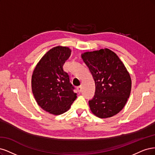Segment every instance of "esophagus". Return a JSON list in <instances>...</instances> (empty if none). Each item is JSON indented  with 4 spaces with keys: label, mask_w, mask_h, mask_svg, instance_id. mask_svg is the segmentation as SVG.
Segmentation results:
<instances>
[{
    "label": "esophagus",
    "mask_w": 155,
    "mask_h": 155,
    "mask_svg": "<svg viewBox=\"0 0 155 155\" xmlns=\"http://www.w3.org/2000/svg\"><path fill=\"white\" fill-rule=\"evenodd\" d=\"M82 86H80L77 87V90H78V91L79 93H80V92H81V91H82Z\"/></svg>",
    "instance_id": "1"
}]
</instances>
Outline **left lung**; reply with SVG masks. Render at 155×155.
<instances>
[{
	"mask_svg": "<svg viewBox=\"0 0 155 155\" xmlns=\"http://www.w3.org/2000/svg\"><path fill=\"white\" fill-rule=\"evenodd\" d=\"M95 83L93 98L89 101L91 112L101 118L111 117L126 105L131 79L116 53L107 48L82 54Z\"/></svg>",
	"mask_w": 155,
	"mask_h": 155,
	"instance_id": "8db88e82",
	"label": "left lung"
}]
</instances>
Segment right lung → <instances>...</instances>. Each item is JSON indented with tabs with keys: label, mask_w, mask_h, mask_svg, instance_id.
Instances as JSON below:
<instances>
[{
	"label": "right lung",
	"mask_w": 155,
	"mask_h": 155,
	"mask_svg": "<svg viewBox=\"0 0 155 155\" xmlns=\"http://www.w3.org/2000/svg\"><path fill=\"white\" fill-rule=\"evenodd\" d=\"M71 50L54 47L40 60L32 74L31 88L35 101L44 111L58 115L66 112L77 98L74 87L63 66Z\"/></svg>",
	"instance_id": "right-lung-1"
}]
</instances>
